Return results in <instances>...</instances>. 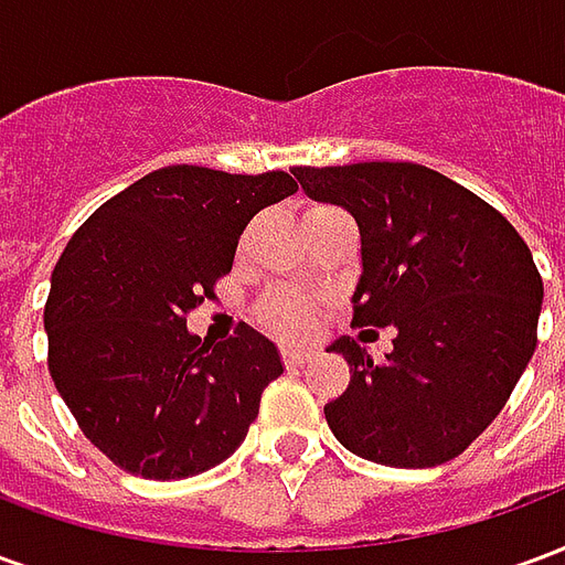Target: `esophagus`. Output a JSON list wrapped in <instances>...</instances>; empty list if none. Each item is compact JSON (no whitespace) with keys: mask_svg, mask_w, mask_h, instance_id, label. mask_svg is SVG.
<instances>
[{"mask_svg":"<svg viewBox=\"0 0 565 565\" xmlns=\"http://www.w3.org/2000/svg\"><path fill=\"white\" fill-rule=\"evenodd\" d=\"M281 360L287 366H302L311 360V348H302V344H284Z\"/></svg>","mask_w":565,"mask_h":565,"instance_id":"1","label":"esophagus"}]
</instances>
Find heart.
Listing matches in <instances>:
<instances>
[{
    "instance_id": "obj_1",
    "label": "heart",
    "mask_w": 565,
    "mask_h": 565,
    "mask_svg": "<svg viewBox=\"0 0 565 565\" xmlns=\"http://www.w3.org/2000/svg\"><path fill=\"white\" fill-rule=\"evenodd\" d=\"M259 320L275 335H306L315 327V308L302 296L271 294L259 308Z\"/></svg>"
}]
</instances>
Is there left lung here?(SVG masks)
Listing matches in <instances>:
<instances>
[{
	"label": "left lung",
	"instance_id": "obj_1",
	"mask_svg": "<svg viewBox=\"0 0 565 565\" xmlns=\"http://www.w3.org/2000/svg\"><path fill=\"white\" fill-rule=\"evenodd\" d=\"M318 202L354 214L363 275L354 327H393L372 360L342 335L351 366L327 424L363 460L426 469L454 460L493 424L535 351L542 275L493 205L417 162L296 166Z\"/></svg>",
	"mask_w": 565,
	"mask_h": 565
}]
</instances>
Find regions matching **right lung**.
<instances>
[{"mask_svg": "<svg viewBox=\"0 0 565 565\" xmlns=\"http://www.w3.org/2000/svg\"><path fill=\"white\" fill-rule=\"evenodd\" d=\"M296 193L287 172L166 166L81 223L51 275L47 369L81 433L124 472H209L247 436L284 372L254 327L205 344L186 315L233 269L238 235Z\"/></svg>", "mask_w": 565, "mask_h": 565, "instance_id": "1", "label": "right lung"}]
</instances>
